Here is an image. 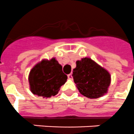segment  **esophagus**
<instances>
[{"label": "esophagus", "mask_w": 134, "mask_h": 134, "mask_svg": "<svg viewBox=\"0 0 134 134\" xmlns=\"http://www.w3.org/2000/svg\"><path fill=\"white\" fill-rule=\"evenodd\" d=\"M67 77H68V78H69V80H72L73 79V76H72V74H69L67 75Z\"/></svg>", "instance_id": "obj_1"}]
</instances>
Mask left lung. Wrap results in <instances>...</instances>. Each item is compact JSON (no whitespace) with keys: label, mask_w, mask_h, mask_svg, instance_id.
Returning a JSON list of instances; mask_svg holds the SVG:
<instances>
[{"label":"left lung","mask_w":134,"mask_h":134,"mask_svg":"<svg viewBox=\"0 0 134 134\" xmlns=\"http://www.w3.org/2000/svg\"><path fill=\"white\" fill-rule=\"evenodd\" d=\"M72 76L80 93L90 99L99 98L107 93L111 77L103 69L89 58L76 61Z\"/></svg>","instance_id":"1"}]
</instances>
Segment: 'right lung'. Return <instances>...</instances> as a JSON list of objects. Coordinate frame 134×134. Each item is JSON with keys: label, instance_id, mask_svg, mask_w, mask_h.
Segmentation results:
<instances>
[{"label": "right lung", "instance_id": "obj_1", "mask_svg": "<svg viewBox=\"0 0 134 134\" xmlns=\"http://www.w3.org/2000/svg\"><path fill=\"white\" fill-rule=\"evenodd\" d=\"M67 79V75L55 58L41 60L31 69L29 76L31 92L43 98L57 95Z\"/></svg>", "mask_w": 134, "mask_h": 134}]
</instances>
